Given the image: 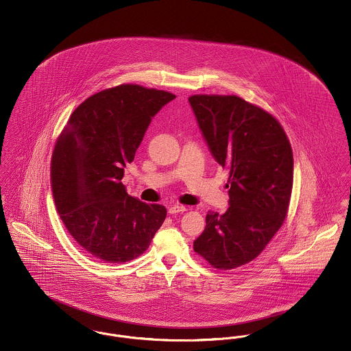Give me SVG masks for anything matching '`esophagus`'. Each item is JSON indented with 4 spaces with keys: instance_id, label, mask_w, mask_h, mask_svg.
I'll list each match as a JSON object with an SVG mask.
<instances>
[{
    "instance_id": "1",
    "label": "esophagus",
    "mask_w": 351,
    "mask_h": 351,
    "mask_svg": "<svg viewBox=\"0 0 351 351\" xmlns=\"http://www.w3.org/2000/svg\"><path fill=\"white\" fill-rule=\"evenodd\" d=\"M186 210V208L183 206V205H178V204H175V205H172V206H169V209H168V212L171 213V215H176V213H184Z\"/></svg>"
}]
</instances>
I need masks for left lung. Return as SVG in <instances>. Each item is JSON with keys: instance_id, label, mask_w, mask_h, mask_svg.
Returning <instances> with one entry per match:
<instances>
[{"instance_id": "obj_1", "label": "left lung", "mask_w": 351, "mask_h": 351, "mask_svg": "<svg viewBox=\"0 0 351 351\" xmlns=\"http://www.w3.org/2000/svg\"><path fill=\"white\" fill-rule=\"evenodd\" d=\"M201 134L218 165L230 169L229 208L208 212L193 249L218 269L255 259L287 216L293 155L280 123L237 96L189 99Z\"/></svg>"}]
</instances>
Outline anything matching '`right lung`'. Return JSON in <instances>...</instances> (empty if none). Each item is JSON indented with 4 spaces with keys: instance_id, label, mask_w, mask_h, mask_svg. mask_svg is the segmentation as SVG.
I'll use <instances>...</instances> for the list:
<instances>
[{
    "instance_id": "obj_1",
    "label": "right lung",
    "mask_w": 351,
    "mask_h": 351,
    "mask_svg": "<svg viewBox=\"0 0 351 351\" xmlns=\"http://www.w3.org/2000/svg\"><path fill=\"white\" fill-rule=\"evenodd\" d=\"M175 95L123 84L82 102L60 134L51 160V191L68 232L106 263L149 249L167 209L128 195L121 183L152 117Z\"/></svg>"
}]
</instances>
